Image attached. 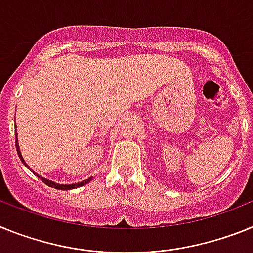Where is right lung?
<instances>
[{
    "mask_svg": "<svg viewBox=\"0 0 253 253\" xmlns=\"http://www.w3.org/2000/svg\"><path fill=\"white\" fill-rule=\"evenodd\" d=\"M15 144H16V151H17V155H19V158H20V159H21V162H23V163L25 164V166L28 167V168H29V166H28V164L25 163V160H24L23 155H21L20 149H19V142H17V136H16V141H15ZM30 170H32V169H30ZM32 172L34 173V174L37 175V177H39V178H41L42 181L44 182V183L47 184V186H49V187H52V188H56V190H72V188L81 187V186H84V184H86L87 182H90V179H91V178L85 179V181L80 182V183H74V184H58V183H54V182L49 181V179H47V178H43V177H42V175L37 174V173H35L34 170H32Z\"/></svg>",
    "mask_w": 253,
    "mask_h": 253,
    "instance_id": "right-lung-1",
    "label": "right lung"
}]
</instances>
